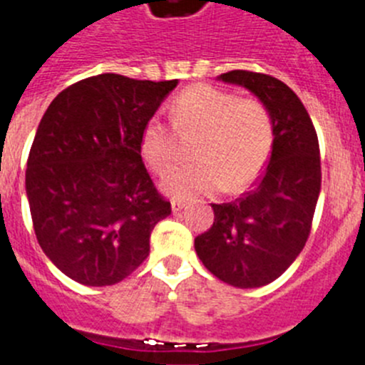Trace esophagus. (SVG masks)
Instances as JSON below:
<instances>
[{"mask_svg": "<svg viewBox=\"0 0 365 365\" xmlns=\"http://www.w3.org/2000/svg\"><path fill=\"white\" fill-rule=\"evenodd\" d=\"M183 207H185V202H183V200H173L171 202V209H173V212H180V210L183 209Z\"/></svg>", "mask_w": 365, "mask_h": 365, "instance_id": "1", "label": "esophagus"}]
</instances>
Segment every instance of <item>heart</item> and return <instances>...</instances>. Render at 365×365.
I'll use <instances>...</instances> for the list:
<instances>
[{
  "label": "heart",
  "instance_id": "obj_1",
  "mask_svg": "<svg viewBox=\"0 0 365 365\" xmlns=\"http://www.w3.org/2000/svg\"><path fill=\"white\" fill-rule=\"evenodd\" d=\"M175 128L160 117L145 122L140 153L155 173H163L175 158L178 135L196 134L193 154L199 158L173 168L162 178V190L187 200L220 189L241 190L267 165L274 144V120L259 98L198 84L176 95L171 104Z\"/></svg>",
  "mask_w": 365,
  "mask_h": 365
}]
</instances>
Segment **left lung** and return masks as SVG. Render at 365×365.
<instances>
[{"label": "left lung", "instance_id": "obj_1", "mask_svg": "<svg viewBox=\"0 0 365 365\" xmlns=\"http://www.w3.org/2000/svg\"><path fill=\"white\" fill-rule=\"evenodd\" d=\"M259 98L274 120L272 155L241 198L210 203L214 223L194 240L210 274L236 288H259L284 274L304 248L321 192V151L301 98L267 73L232 70L217 77Z\"/></svg>", "mask_w": 365, "mask_h": 365}]
</instances>
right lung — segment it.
I'll return each mask as SVG.
<instances>
[{
    "instance_id": "1",
    "label": "right lung",
    "mask_w": 365,
    "mask_h": 365,
    "mask_svg": "<svg viewBox=\"0 0 365 365\" xmlns=\"http://www.w3.org/2000/svg\"><path fill=\"white\" fill-rule=\"evenodd\" d=\"M176 84L95 75L61 91L41 118L25 180L34 230L46 257L81 284L133 274L171 214L142 162L140 136Z\"/></svg>"
}]
</instances>
